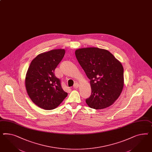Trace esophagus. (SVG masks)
Listing matches in <instances>:
<instances>
[{"label": "esophagus", "instance_id": "1", "mask_svg": "<svg viewBox=\"0 0 152 152\" xmlns=\"http://www.w3.org/2000/svg\"><path fill=\"white\" fill-rule=\"evenodd\" d=\"M78 87H79V84H78V83H75L74 84L73 88H75V89H77V88H78Z\"/></svg>", "mask_w": 152, "mask_h": 152}]
</instances>
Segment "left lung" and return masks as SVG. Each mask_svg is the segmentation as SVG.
Masks as SVG:
<instances>
[{"mask_svg": "<svg viewBox=\"0 0 152 152\" xmlns=\"http://www.w3.org/2000/svg\"><path fill=\"white\" fill-rule=\"evenodd\" d=\"M79 64L90 79L91 95L86 100L93 109L107 108L120 96L124 86L121 62L107 50L86 48L75 50Z\"/></svg>", "mask_w": 152, "mask_h": 152, "instance_id": "left-lung-1", "label": "left lung"}]
</instances>
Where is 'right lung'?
I'll return each mask as SVG.
<instances>
[{
	"mask_svg": "<svg viewBox=\"0 0 152 152\" xmlns=\"http://www.w3.org/2000/svg\"><path fill=\"white\" fill-rule=\"evenodd\" d=\"M64 49L40 54L31 61L26 77V91L33 102L41 108H56L68 95L54 70L64 56Z\"/></svg>",
	"mask_w": 152,
	"mask_h": 152,
	"instance_id": "add662e5",
	"label": "right lung"
}]
</instances>
